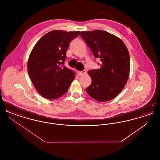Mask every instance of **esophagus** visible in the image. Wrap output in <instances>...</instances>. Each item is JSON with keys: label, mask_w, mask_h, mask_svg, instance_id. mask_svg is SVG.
<instances>
[{"label": "esophagus", "mask_w": 160, "mask_h": 160, "mask_svg": "<svg viewBox=\"0 0 160 160\" xmlns=\"http://www.w3.org/2000/svg\"><path fill=\"white\" fill-rule=\"evenodd\" d=\"M86 71L85 70L82 71H78V72H77V73H78V74L79 76H81V75H83V74H86Z\"/></svg>", "instance_id": "34e87169"}]
</instances>
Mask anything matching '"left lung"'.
<instances>
[{"mask_svg":"<svg viewBox=\"0 0 160 160\" xmlns=\"http://www.w3.org/2000/svg\"><path fill=\"white\" fill-rule=\"evenodd\" d=\"M80 35L95 58L101 61V68L88 71L92 83L86 88L89 95L98 101L113 99L122 91L128 78L129 52L120 38L101 30L81 32Z\"/></svg>","mask_w":160,"mask_h":160,"instance_id":"8db88e82","label":"left lung"}]
</instances>
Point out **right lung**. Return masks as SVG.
Segmentation results:
<instances>
[{
    "mask_svg": "<svg viewBox=\"0 0 160 160\" xmlns=\"http://www.w3.org/2000/svg\"><path fill=\"white\" fill-rule=\"evenodd\" d=\"M79 35L80 31H50L33 48L28 74L37 91L47 99L63 95L74 80L75 74L63 64L69 43Z\"/></svg>",
    "mask_w": 160,
    "mask_h": 160,
    "instance_id": "right-lung-1",
    "label": "right lung"
}]
</instances>
